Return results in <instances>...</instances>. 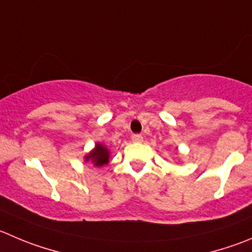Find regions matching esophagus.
Instances as JSON below:
<instances>
[{
	"label": "esophagus",
	"mask_w": 252,
	"mask_h": 252,
	"mask_svg": "<svg viewBox=\"0 0 252 252\" xmlns=\"http://www.w3.org/2000/svg\"><path fill=\"white\" fill-rule=\"evenodd\" d=\"M132 142H142L143 141V137L141 135H138V133H136V135H132Z\"/></svg>",
	"instance_id": "1"
}]
</instances>
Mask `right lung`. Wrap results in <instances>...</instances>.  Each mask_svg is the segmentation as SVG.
Masks as SVG:
<instances>
[{
	"instance_id": "obj_1",
	"label": "right lung",
	"mask_w": 252,
	"mask_h": 252,
	"mask_svg": "<svg viewBox=\"0 0 252 252\" xmlns=\"http://www.w3.org/2000/svg\"><path fill=\"white\" fill-rule=\"evenodd\" d=\"M110 151L101 143H96L95 148L85 156V162L90 160L95 167H101L109 163Z\"/></svg>"
}]
</instances>
